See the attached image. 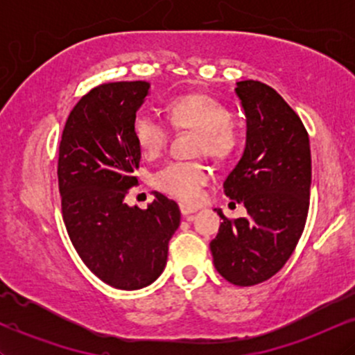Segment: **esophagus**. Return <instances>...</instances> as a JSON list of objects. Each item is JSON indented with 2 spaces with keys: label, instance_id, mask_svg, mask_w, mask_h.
<instances>
[{
  "label": "esophagus",
  "instance_id": "34e87169",
  "mask_svg": "<svg viewBox=\"0 0 355 355\" xmlns=\"http://www.w3.org/2000/svg\"><path fill=\"white\" fill-rule=\"evenodd\" d=\"M180 211L183 217H190L191 214H195L197 211V209L195 207H189V205H180Z\"/></svg>",
  "mask_w": 355,
  "mask_h": 355
}]
</instances>
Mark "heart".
<instances>
[{"instance_id":"obj_1","label":"heart","mask_w":355,"mask_h":355,"mask_svg":"<svg viewBox=\"0 0 355 355\" xmlns=\"http://www.w3.org/2000/svg\"><path fill=\"white\" fill-rule=\"evenodd\" d=\"M168 120L175 130L197 132V153L214 160H227L239 146L230 108L214 96L187 93L168 103ZM133 135L146 158H157L170 140L168 125L150 110H140L133 118ZM209 168L200 162H170L155 173L158 190L183 203H197L209 182Z\"/></svg>"}]
</instances>
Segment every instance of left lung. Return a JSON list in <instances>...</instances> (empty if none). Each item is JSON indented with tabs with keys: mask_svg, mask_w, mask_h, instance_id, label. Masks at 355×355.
I'll list each match as a JSON object with an SVG mask.
<instances>
[{
	"mask_svg": "<svg viewBox=\"0 0 355 355\" xmlns=\"http://www.w3.org/2000/svg\"><path fill=\"white\" fill-rule=\"evenodd\" d=\"M235 92L245 110L247 144L223 190L247 217L230 220L217 210L223 222L210 250L223 279L250 287L275 275L302 235L312 160L302 120L274 88L245 80Z\"/></svg>",
	"mask_w": 355,
	"mask_h": 355,
	"instance_id": "obj_1",
	"label": "left lung"
}]
</instances>
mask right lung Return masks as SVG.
I'll list each match as a JSON object with an SVG mask.
<instances>
[{
    "mask_svg": "<svg viewBox=\"0 0 355 355\" xmlns=\"http://www.w3.org/2000/svg\"><path fill=\"white\" fill-rule=\"evenodd\" d=\"M146 81H115L89 89L64 123L58 152L61 214L80 259L105 284L146 287L164 272L180 209L155 191L146 209L128 207L138 185L141 150L133 118L148 95Z\"/></svg>",
    "mask_w": 355,
    "mask_h": 355,
    "instance_id": "add662e5",
    "label": "right lung"
}]
</instances>
